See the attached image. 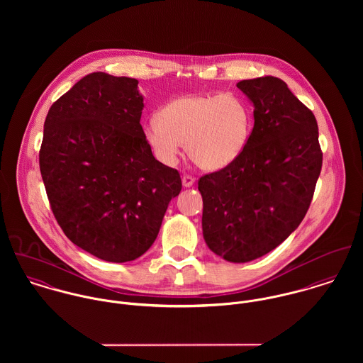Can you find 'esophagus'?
<instances>
[{"label": "esophagus", "instance_id": "34e87169", "mask_svg": "<svg viewBox=\"0 0 363 363\" xmlns=\"http://www.w3.org/2000/svg\"><path fill=\"white\" fill-rule=\"evenodd\" d=\"M194 177H191V176H183V179H182V183H183V187H186V189H189V187H191L193 184H194Z\"/></svg>", "mask_w": 363, "mask_h": 363}]
</instances>
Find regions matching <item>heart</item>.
<instances>
[{
	"label": "heart",
	"instance_id": "heart-1",
	"mask_svg": "<svg viewBox=\"0 0 363 363\" xmlns=\"http://www.w3.org/2000/svg\"><path fill=\"white\" fill-rule=\"evenodd\" d=\"M253 116L249 104L232 94L183 95L164 104L143 125V138L156 159L172 166L180 147L203 170L233 163L247 145Z\"/></svg>",
	"mask_w": 363,
	"mask_h": 363
}]
</instances>
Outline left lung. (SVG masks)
Instances as JSON below:
<instances>
[{
    "instance_id": "obj_1",
    "label": "left lung",
    "mask_w": 363,
    "mask_h": 363,
    "mask_svg": "<svg viewBox=\"0 0 363 363\" xmlns=\"http://www.w3.org/2000/svg\"><path fill=\"white\" fill-rule=\"evenodd\" d=\"M253 104L255 127L233 163L199 182L209 250L249 262L279 246L303 220L323 154L314 114L277 77L236 85Z\"/></svg>"
}]
</instances>
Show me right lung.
Wrapping results in <instances>:
<instances>
[{
    "label": "right lung",
    "instance_id": "right-lung-1",
    "mask_svg": "<svg viewBox=\"0 0 363 363\" xmlns=\"http://www.w3.org/2000/svg\"><path fill=\"white\" fill-rule=\"evenodd\" d=\"M138 81L94 72L52 104L39 154L52 213L65 236L98 259L127 262L155 242L182 190L140 124Z\"/></svg>",
    "mask_w": 363,
    "mask_h": 363
}]
</instances>
